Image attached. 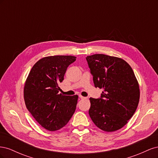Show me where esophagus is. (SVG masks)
<instances>
[{
  "label": "esophagus",
  "instance_id": "esophagus-1",
  "mask_svg": "<svg viewBox=\"0 0 158 158\" xmlns=\"http://www.w3.org/2000/svg\"><path fill=\"white\" fill-rule=\"evenodd\" d=\"M79 98H80V99H88V98L83 97V96H82V95H79Z\"/></svg>",
  "mask_w": 158,
  "mask_h": 158
}]
</instances>
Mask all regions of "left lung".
<instances>
[{
    "mask_svg": "<svg viewBox=\"0 0 158 158\" xmlns=\"http://www.w3.org/2000/svg\"><path fill=\"white\" fill-rule=\"evenodd\" d=\"M94 86L103 89L101 98H89V114L101 130L114 132L127 125L140 99L135 74L127 62L103 54L87 56Z\"/></svg>",
    "mask_w": 158,
    "mask_h": 158,
    "instance_id": "8db88e82",
    "label": "left lung"
}]
</instances>
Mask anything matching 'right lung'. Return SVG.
I'll use <instances>...</instances> for the list:
<instances>
[{
  "label": "right lung",
  "mask_w": 158,
  "mask_h": 158,
  "mask_svg": "<svg viewBox=\"0 0 158 158\" xmlns=\"http://www.w3.org/2000/svg\"><path fill=\"white\" fill-rule=\"evenodd\" d=\"M76 59L70 55L44 57L33 66L26 80V106L36 121L49 131L64 127L76 110L78 95H64L59 86Z\"/></svg>",
  "instance_id": "add662e5"
}]
</instances>
